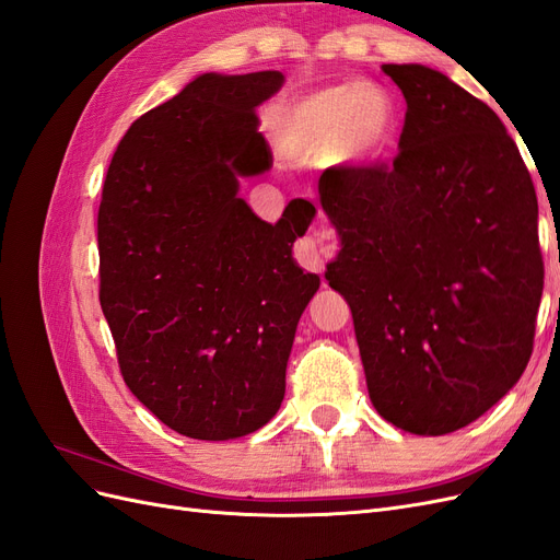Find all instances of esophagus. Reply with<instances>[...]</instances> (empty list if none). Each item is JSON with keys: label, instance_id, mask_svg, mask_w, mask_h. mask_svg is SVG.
I'll use <instances>...</instances> for the list:
<instances>
[{"label": "esophagus", "instance_id": "34e87169", "mask_svg": "<svg viewBox=\"0 0 560 560\" xmlns=\"http://www.w3.org/2000/svg\"><path fill=\"white\" fill-rule=\"evenodd\" d=\"M336 252H338L336 231L325 224L311 231L303 241H299V249H296L299 261L311 270H325V266L336 257Z\"/></svg>", "mask_w": 560, "mask_h": 560}]
</instances>
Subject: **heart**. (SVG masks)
I'll return each instance as SVG.
<instances>
[{
    "instance_id": "b5f03b06",
    "label": "heart",
    "mask_w": 560,
    "mask_h": 560,
    "mask_svg": "<svg viewBox=\"0 0 560 560\" xmlns=\"http://www.w3.org/2000/svg\"><path fill=\"white\" fill-rule=\"evenodd\" d=\"M393 128L395 105L381 86L343 81L294 100L278 121V144L292 159L360 163L376 154Z\"/></svg>"
}]
</instances>
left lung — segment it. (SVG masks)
<instances>
[{
    "instance_id": "left-lung-1",
    "label": "left lung",
    "mask_w": 560,
    "mask_h": 560,
    "mask_svg": "<svg viewBox=\"0 0 560 560\" xmlns=\"http://www.w3.org/2000/svg\"><path fill=\"white\" fill-rule=\"evenodd\" d=\"M383 72L406 100L399 154L322 173L341 235L325 276L350 303L376 411L439 436L483 416L528 366L545 287L537 194L479 97L422 65Z\"/></svg>"
}]
</instances>
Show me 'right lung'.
Masks as SVG:
<instances>
[{
    "mask_svg": "<svg viewBox=\"0 0 560 560\" xmlns=\"http://www.w3.org/2000/svg\"><path fill=\"white\" fill-rule=\"evenodd\" d=\"M280 72L200 74L118 142L97 210L100 306L130 393L167 428L224 442L280 409L301 313L319 278L292 245L315 206L266 224L238 179L273 154L257 109Z\"/></svg>",
    "mask_w": 560,
    "mask_h": 560,
    "instance_id": "right-lung-1",
    "label": "right lung"
}]
</instances>
